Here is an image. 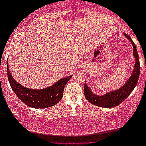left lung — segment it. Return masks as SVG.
Returning a JSON list of instances; mask_svg holds the SVG:
<instances>
[{
	"label": "left lung",
	"mask_w": 146,
	"mask_h": 146,
	"mask_svg": "<svg viewBox=\"0 0 146 146\" xmlns=\"http://www.w3.org/2000/svg\"><path fill=\"white\" fill-rule=\"evenodd\" d=\"M124 35L129 40L132 46H133V55L135 59V64L134 66L133 72H132L131 77L129 78L128 80L126 81V83L122 87L120 88L119 89H117L115 91L107 93V94L102 95V96H98L96 94H93L90 88L85 82V96L89 102L96 105V106L107 108L118 106L128 97L129 95L131 94V91H133L137 83L140 70L139 55L137 53V51L136 45L135 44L131 37L127 34H125V33Z\"/></svg>",
	"instance_id": "8db88e82"
}]
</instances>
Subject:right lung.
Wrapping results in <instances>:
<instances>
[{
    "instance_id": "obj_1",
    "label": "right lung",
    "mask_w": 146,
    "mask_h": 146,
    "mask_svg": "<svg viewBox=\"0 0 146 146\" xmlns=\"http://www.w3.org/2000/svg\"><path fill=\"white\" fill-rule=\"evenodd\" d=\"M7 74L10 86L18 98L26 105L33 108H47L54 106L63 97L66 84L72 75L59 80L52 86L43 89H31L25 88L17 82L9 70L7 60Z\"/></svg>"
}]
</instances>
